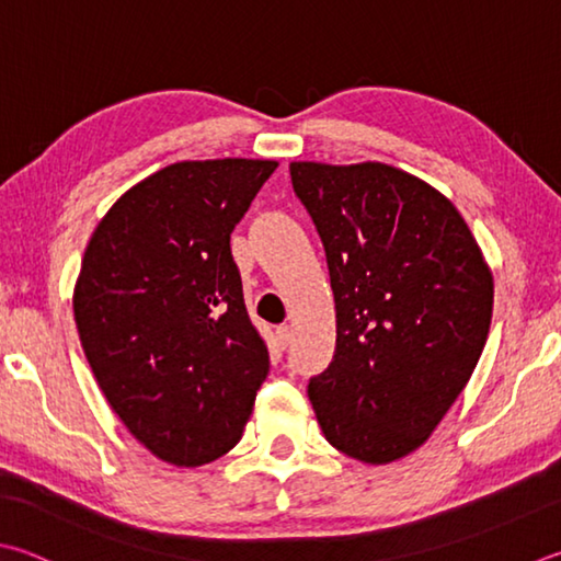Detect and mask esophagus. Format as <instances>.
I'll use <instances>...</instances> for the list:
<instances>
[{
    "mask_svg": "<svg viewBox=\"0 0 561 561\" xmlns=\"http://www.w3.org/2000/svg\"><path fill=\"white\" fill-rule=\"evenodd\" d=\"M277 343L282 345V348H287V345L291 343V325H287V323L279 325V329H277Z\"/></svg>",
    "mask_w": 561,
    "mask_h": 561,
    "instance_id": "obj_1",
    "label": "esophagus"
}]
</instances>
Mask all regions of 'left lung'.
<instances>
[{"mask_svg":"<svg viewBox=\"0 0 561 561\" xmlns=\"http://www.w3.org/2000/svg\"><path fill=\"white\" fill-rule=\"evenodd\" d=\"M335 299V353L309 382L325 442L382 466L430 439L481 358L493 272L454 203L380 161H291Z\"/></svg>","mask_w":561,"mask_h":561,"instance_id":"obj_1","label":"left lung"}]
</instances>
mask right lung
Listing matches in <instances>:
<instances>
[{"mask_svg":"<svg viewBox=\"0 0 561 561\" xmlns=\"http://www.w3.org/2000/svg\"><path fill=\"white\" fill-rule=\"evenodd\" d=\"M277 167L176 161L122 193L85 248L73 289L80 345L112 412L171 466L228 454L270 373L230 232Z\"/></svg>","mask_w":561,"mask_h":561,"instance_id":"1","label":"right lung"}]
</instances>
